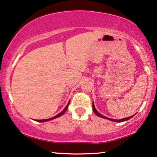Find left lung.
<instances>
[{
	"instance_id": "8db88e82",
	"label": "left lung",
	"mask_w": 157,
	"mask_h": 157,
	"mask_svg": "<svg viewBox=\"0 0 157 157\" xmlns=\"http://www.w3.org/2000/svg\"><path fill=\"white\" fill-rule=\"evenodd\" d=\"M93 112L95 113L96 115H97V116H100V117H101V118H106V119H108V120H110V121H114V122H123V121H127V120H129V119L131 118H132V117H133V116H134V115H133V116H132L128 117V118H125L121 119V120H116V119H113V118H107V117H105V116H103V115H102V114H100V113H98V110L95 109V105H94V104H93Z\"/></svg>"
}]
</instances>
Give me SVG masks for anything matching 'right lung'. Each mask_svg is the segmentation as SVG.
<instances>
[{"mask_svg":"<svg viewBox=\"0 0 157 157\" xmlns=\"http://www.w3.org/2000/svg\"><path fill=\"white\" fill-rule=\"evenodd\" d=\"M69 103H70V102H69L67 105V106H66V107H65V108H64V109L63 110H62V111L61 113H59V114H57V116H54V117H52V118H49V119H43V120H36V121H38V122H45V121H48L52 120V119H54V118H58V117H59V116H62V115H63V114L64 113H65L66 110H67V108H68Z\"/></svg>","mask_w":157,"mask_h":157,"instance_id":"obj_1","label":"right lung"}]
</instances>
